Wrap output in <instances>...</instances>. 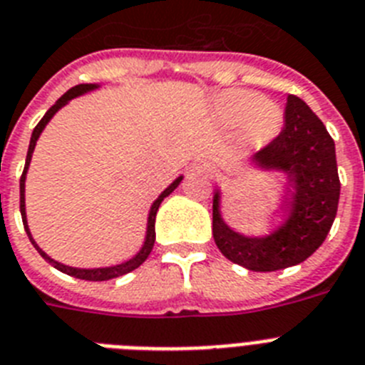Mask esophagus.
<instances>
[{
	"label": "esophagus",
	"mask_w": 365,
	"mask_h": 365,
	"mask_svg": "<svg viewBox=\"0 0 365 365\" xmlns=\"http://www.w3.org/2000/svg\"><path fill=\"white\" fill-rule=\"evenodd\" d=\"M200 170L204 174H207V176H213V174H215V170H213V167H211V165H204V167H200Z\"/></svg>",
	"instance_id": "obj_1"
}]
</instances>
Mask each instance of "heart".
Returning a JSON list of instances; mask_svg holds the SVG:
<instances>
[{"label": "heart", "instance_id": "heart-1", "mask_svg": "<svg viewBox=\"0 0 365 365\" xmlns=\"http://www.w3.org/2000/svg\"><path fill=\"white\" fill-rule=\"evenodd\" d=\"M220 118L228 125L243 124L245 137L252 143H265L280 128L282 113L274 103L263 102L249 91H232L219 103Z\"/></svg>", "mask_w": 365, "mask_h": 365}]
</instances>
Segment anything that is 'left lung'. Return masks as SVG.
<instances>
[{
  "label": "left lung",
  "mask_w": 365,
  "mask_h": 365,
  "mask_svg": "<svg viewBox=\"0 0 365 365\" xmlns=\"http://www.w3.org/2000/svg\"><path fill=\"white\" fill-rule=\"evenodd\" d=\"M254 161L280 168L292 178L286 222L267 237H245L225 225L215 192L213 240L230 262L249 271H280L310 258L336 219L339 176L334 139L301 98L287 94L284 128L254 155Z\"/></svg>",
  "instance_id": "8db88e82"
}]
</instances>
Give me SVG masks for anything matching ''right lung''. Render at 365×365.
Listing matches in <instances>:
<instances>
[{
	"instance_id": "add662e5",
	"label": "right lung",
	"mask_w": 365,
	"mask_h": 365,
	"mask_svg": "<svg viewBox=\"0 0 365 365\" xmlns=\"http://www.w3.org/2000/svg\"><path fill=\"white\" fill-rule=\"evenodd\" d=\"M94 87H96V85H76V87H72L68 93H64L63 96H61L59 100H57V102H55L53 106H51L50 109L46 111V115L42 116L41 122L35 125V130H33V135H31V143H29V150H27L26 167H24V173H21V178H20V213H21V220H24V228H26L27 235H29V241H31L33 247L38 250V254H41L46 262H50L55 269H59L61 272H66V274H70V277L81 278V280H88V282H106V280H113V278L122 277V274H125V272L133 271V269L139 267L140 263L148 258L150 252H152V249H154V241H155L154 225H155V213H158V210H159V204L163 202L165 197H168V195H170V192L178 187V183L182 182V178H178L176 182L170 183V185H168V187L165 189L161 195H159L158 200L152 204V207H150V213H148V228H146L145 245H143V249L139 250V254H137L135 258H131L130 262L120 263V265H115V267H106V269H76V267H68V265H63V263H59V262H55V259H51L50 256H46V254L38 249V245L33 241L31 234H29V228H27L26 200H24V189H26V173H27V167H29V161H31V154H33V150H35L36 139H38V135L42 133V130H44V125L48 124V120H50L55 113L59 111L64 103L68 102V100H72L73 96H79V94L87 93V91H91V88H94Z\"/></svg>"
}]
</instances>
